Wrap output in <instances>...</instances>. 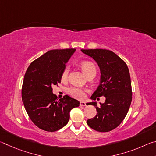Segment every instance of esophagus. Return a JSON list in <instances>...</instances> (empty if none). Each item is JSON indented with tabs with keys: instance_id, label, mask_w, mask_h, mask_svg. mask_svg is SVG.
Listing matches in <instances>:
<instances>
[{
	"instance_id": "34e87169",
	"label": "esophagus",
	"mask_w": 156,
	"mask_h": 156,
	"mask_svg": "<svg viewBox=\"0 0 156 156\" xmlns=\"http://www.w3.org/2000/svg\"><path fill=\"white\" fill-rule=\"evenodd\" d=\"M80 106H86V102L82 101L80 102Z\"/></svg>"
}]
</instances>
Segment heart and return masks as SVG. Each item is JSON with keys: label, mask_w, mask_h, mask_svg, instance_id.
Wrapping results in <instances>:
<instances>
[{"label": "heart", "mask_w": 156, "mask_h": 156, "mask_svg": "<svg viewBox=\"0 0 156 156\" xmlns=\"http://www.w3.org/2000/svg\"><path fill=\"white\" fill-rule=\"evenodd\" d=\"M80 67L83 73L86 76H89L91 73H96V68L95 65L91 62L89 61H84L81 63ZM69 73V68L65 67V69L63 70L61 76V79L62 80H67ZM86 90L83 89L75 87H72L67 89V93L70 95L71 96L74 98L76 99H83L85 96Z\"/></svg>", "instance_id": "heart-1"}]
</instances>
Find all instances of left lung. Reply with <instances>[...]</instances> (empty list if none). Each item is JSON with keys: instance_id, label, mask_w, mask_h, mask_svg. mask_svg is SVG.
<instances>
[{"instance_id": "left-lung-1", "label": "left lung", "mask_w": 156, "mask_h": 156, "mask_svg": "<svg viewBox=\"0 0 156 156\" xmlns=\"http://www.w3.org/2000/svg\"><path fill=\"white\" fill-rule=\"evenodd\" d=\"M82 52L93 58L98 65L100 83L91 98H106L100 107L96 102H88L96 107L97 114L87 121L91 129L100 132H108L115 129L125 119L132 100L130 74L127 65L115 53L107 49H81Z\"/></svg>"}]
</instances>
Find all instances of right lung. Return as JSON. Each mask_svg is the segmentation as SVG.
I'll use <instances>...</instances> for the list:
<instances>
[{"instance_id":"add662e5","label":"right lung","mask_w":156,"mask_h":156,"mask_svg":"<svg viewBox=\"0 0 156 156\" xmlns=\"http://www.w3.org/2000/svg\"><path fill=\"white\" fill-rule=\"evenodd\" d=\"M76 49H53L31 63L25 74L22 100L29 117L44 131L54 132L67 125L69 113L80 102L69 96L58 99L52 87L61 81V76Z\"/></svg>"}]
</instances>
